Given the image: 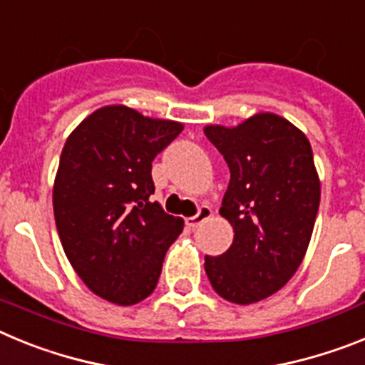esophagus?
I'll use <instances>...</instances> for the list:
<instances>
[{
	"mask_svg": "<svg viewBox=\"0 0 365 365\" xmlns=\"http://www.w3.org/2000/svg\"><path fill=\"white\" fill-rule=\"evenodd\" d=\"M212 215V208L210 206H201V208H199V212L195 215H193V217H188L186 219V227L188 228H197L199 225H201L202 221H206V219L210 217Z\"/></svg>",
	"mask_w": 365,
	"mask_h": 365,
	"instance_id": "34e87169",
	"label": "esophagus"
}]
</instances>
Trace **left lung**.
I'll return each instance as SVG.
<instances>
[{
	"instance_id": "left-lung-1",
	"label": "left lung",
	"mask_w": 365,
	"mask_h": 365,
	"mask_svg": "<svg viewBox=\"0 0 365 365\" xmlns=\"http://www.w3.org/2000/svg\"><path fill=\"white\" fill-rule=\"evenodd\" d=\"M205 135L230 168L219 212L234 227L227 252L205 256L206 276L221 298L256 303L278 292L307 252L320 206L311 144L272 113L237 128L206 125Z\"/></svg>"
}]
</instances>
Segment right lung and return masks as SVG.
I'll use <instances>...</instances> for the list:
<instances>
[{"label": "right lung", "instance_id": "right-lung-1", "mask_svg": "<svg viewBox=\"0 0 365 365\" xmlns=\"http://www.w3.org/2000/svg\"><path fill=\"white\" fill-rule=\"evenodd\" d=\"M182 124L125 106L91 113L63 146L53 205L67 259L96 296L133 305L159 282L182 219L151 202V163Z\"/></svg>", "mask_w": 365, "mask_h": 365}]
</instances>
